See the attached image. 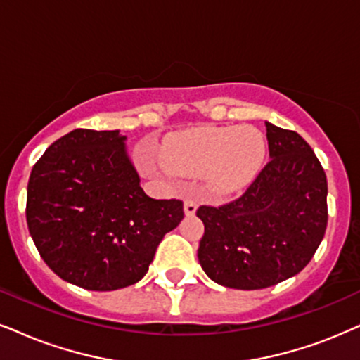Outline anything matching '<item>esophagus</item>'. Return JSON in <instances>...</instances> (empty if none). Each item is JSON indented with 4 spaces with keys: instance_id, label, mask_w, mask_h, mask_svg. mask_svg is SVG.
Returning a JSON list of instances; mask_svg holds the SVG:
<instances>
[{
    "instance_id": "34e87169",
    "label": "esophagus",
    "mask_w": 360,
    "mask_h": 360,
    "mask_svg": "<svg viewBox=\"0 0 360 360\" xmlns=\"http://www.w3.org/2000/svg\"><path fill=\"white\" fill-rule=\"evenodd\" d=\"M195 209H198V202H195L194 199H186V201H184V212L188 214V216H193V214H195Z\"/></svg>"
}]
</instances>
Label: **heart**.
<instances>
[{"instance_id":"obj_1","label":"heart","mask_w":360,"mask_h":360,"mask_svg":"<svg viewBox=\"0 0 360 360\" xmlns=\"http://www.w3.org/2000/svg\"><path fill=\"white\" fill-rule=\"evenodd\" d=\"M266 139L252 126H201L171 134L165 146V165L188 176H206L214 194L239 191L261 169Z\"/></svg>"}]
</instances>
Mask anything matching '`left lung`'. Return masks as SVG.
<instances>
[{"label":"left lung","instance_id":"obj_1","mask_svg":"<svg viewBox=\"0 0 360 360\" xmlns=\"http://www.w3.org/2000/svg\"><path fill=\"white\" fill-rule=\"evenodd\" d=\"M269 161L234 201L199 206L198 257L204 272L233 289H266L307 266L327 227V177L295 131L266 122Z\"/></svg>","mask_w":360,"mask_h":360}]
</instances>
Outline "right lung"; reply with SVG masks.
Masks as SVG:
<instances>
[{"mask_svg":"<svg viewBox=\"0 0 360 360\" xmlns=\"http://www.w3.org/2000/svg\"><path fill=\"white\" fill-rule=\"evenodd\" d=\"M120 131L75 129L31 171L26 221L49 269L88 290L141 281L158 244L183 221L181 199H153Z\"/></svg>","mask_w":360,"mask_h":360,"instance_id":"add662e5","label":"right lung"}]
</instances>
